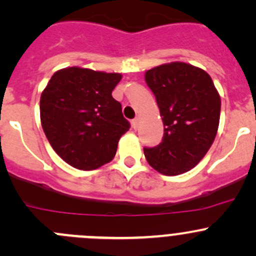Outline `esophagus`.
<instances>
[{
	"label": "esophagus",
	"mask_w": 256,
	"mask_h": 256,
	"mask_svg": "<svg viewBox=\"0 0 256 256\" xmlns=\"http://www.w3.org/2000/svg\"><path fill=\"white\" fill-rule=\"evenodd\" d=\"M131 125H132L134 130H138V118H134V120L131 121Z\"/></svg>",
	"instance_id": "34e87169"
}]
</instances>
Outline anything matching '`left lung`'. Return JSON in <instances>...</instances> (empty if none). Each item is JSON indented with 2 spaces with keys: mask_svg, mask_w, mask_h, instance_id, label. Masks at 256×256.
Instances as JSON below:
<instances>
[{
  "mask_svg": "<svg viewBox=\"0 0 256 256\" xmlns=\"http://www.w3.org/2000/svg\"><path fill=\"white\" fill-rule=\"evenodd\" d=\"M164 121V138L144 147L150 166L166 176L192 170L210 148L219 125L220 96L203 69L174 62L144 74Z\"/></svg>",
  "mask_w": 256,
  "mask_h": 256,
  "instance_id": "8db88e82",
  "label": "left lung"
}]
</instances>
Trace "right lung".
<instances>
[{"mask_svg": "<svg viewBox=\"0 0 256 256\" xmlns=\"http://www.w3.org/2000/svg\"><path fill=\"white\" fill-rule=\"evenodd\" d=\"M121 74L72 66L53 74L40 96V122L54 151L78 170L99 168L114 158L130 128L112 98Z\"/></svg>", "mask_w": 256, "mask_h": 256, "instance_id": "add662e5", "label": "right lung"}]
</instances>
